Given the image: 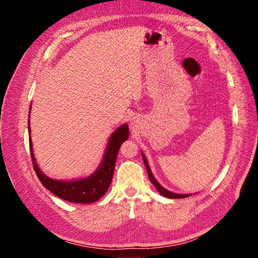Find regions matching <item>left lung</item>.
<instances>
[{
	"label": "left lung",
	"mask_w": 258,
	"mask_h": 258,
	"mask_svg": "<svg viewBox=\"0 0 258 258\" xmlns=\"http://www.w3.org/2000/svg\"><path fill=\"white\" fill-rule=\"evenodd\" d=\"M142 158H143V161H144V165H145V168H146V171H147V174H148V177H150L151 182L153 183V185L157 188V190L162 195V196H165L167 198H172V199H178V198H186V197H189V195H178V194H174V192H171L169 190H167L166 188H163V187L156 181V178L153 176L152 174V171L150 169V167H148V163H147V160L145 158L144 154H142Z\"/></svg>",
	"instance_id": "obj_1"
}]
</instances>
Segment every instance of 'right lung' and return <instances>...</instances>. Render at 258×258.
Listing matches in <instances>:
<instances>
[{
  "mask_svg": "<svg viewBox=\"0 0 258 258\" xmlns=\"http://www.w3.org/2000/svg\"><path fill=\"white\" fill-rule=\"evenodd\" d=\"M28 127L30 134V122ZM128 137L129 130L127 124H122L119 128H117L111 136L110 142H108L106 147L104 158L99 169L92 175L86 178L76 179V181H57V179H52L46 176L36 165L32 151V140L30 138L29 146L31 151V160H32L33 169L38 179H40L43 186L52 194L61 199L70 202H75V204H91V202H95L102 197L106 192L108 186L111 185L117 154H118L120 145L126 141Z\"/></svg>",
  "mask_w": 258,
  "mask_h": 258,
  "instance_id": "obj_1",
  "label": "right lung"
}]
</instances>
